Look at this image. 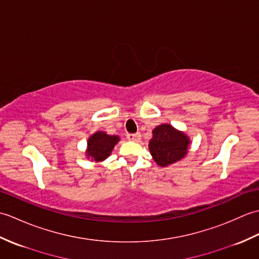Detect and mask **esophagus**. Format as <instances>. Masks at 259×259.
Returning a JSON list of instances; mask_svg holds the SVG:
<instances>
[{
    "label": "esophagus",
    "instance_id": "esophagus-1",
    "mask_svg": "<svg viewBox=\"0 0 259 259\" xmlns=\"http://www.w3.org/2000/svg\"><path fill=\"white\" fill-rule=\"evenodd\" d=\"M141 138L140 134H128L126 135V139L130 140V141H135V142H138Z\"/></svg>",
    "mask_w": 259,
    "mask_h": 259
}]
</instances>
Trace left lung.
Returning <instances> with one entry per match:
<instances>
[{
	"mask_svg": "<svg viewBox=\"0 0 259 259\" xmlns=\"http://www.w3.org/2000/svg\"><path fill=\"white\" fill-rule=\"evenodd\" d=\"M189 145V137L184 131L169 123H162L152 130L149 151L158 166L167 167L184 159L188 153Z\"/></svg>",
	"mask_w": 259,
	"mask_h": 259,
	"instance_id": "left-lung-1",
	"label": "left lung"
}]
</instances>
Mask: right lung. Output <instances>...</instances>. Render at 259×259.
I'll use <instances>...</instances> for the list:
<instances>
[{"mask_svg":"<svg viewBox=\"0 0 259 259\" xmlns=\"http://www.w3.org/2000/svg\"><path fill=\"white\" fill-rule=\"evenodd\" d=\"M120 141L119 136L97 131L88 139L85 156L91 161L102 162L111 155L114 146Z\"/></svg>","mask_w":259,"mask_h":259,"instance_id":"add662e5","label":"right lung"}]
</instances>
